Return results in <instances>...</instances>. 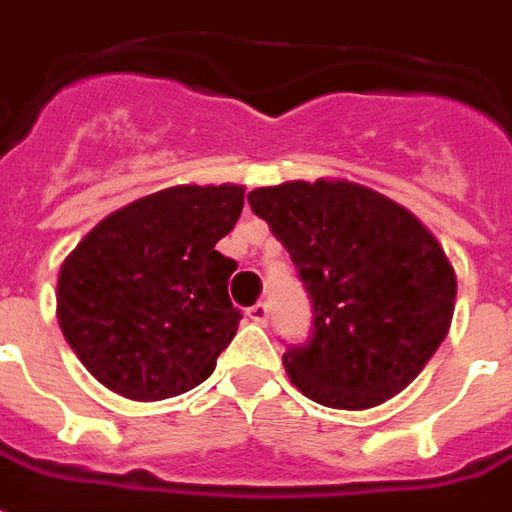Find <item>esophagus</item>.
I'll use <instances>...</instances> for the list:
<instances>
[{
  "mask_svg": "<svg viewBox=\"0 0 512 512\" xmlns=\"http://www.w3.org/2000/svg\"><path fill=\"white\" fill-rule=\"evenodd\" d=\"M248 320L256 322V325H267V320H270V308H267V303H256L253 308H248Z\"/></svg>",
  "mask_w": 512,
  "mask_h": 512,
  "instance_id": "obj_1",
  "label": "esophagus"
}]
</instances>
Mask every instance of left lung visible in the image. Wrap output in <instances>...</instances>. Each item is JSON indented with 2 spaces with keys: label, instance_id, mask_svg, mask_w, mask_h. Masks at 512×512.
<instances>
[{
  "label": "left lung",
  "instance_id": "left-lung-1",
  "mask_svg": "<svg viewBox=\"0 0 512 512\" xmlns=\"http://www.w3.org/2000/svg\"><path fill=\"white\" fill-rule=\"evenodd\" d=\"M289 250L314 306L311 342L284 353L308 400L366 411L411 383L444 342L458 278L433 231L383 192L347 179L248 192Z\"/></svg>",
  "mask_w": 512,
  "mask_h": 512
}]
</instances>
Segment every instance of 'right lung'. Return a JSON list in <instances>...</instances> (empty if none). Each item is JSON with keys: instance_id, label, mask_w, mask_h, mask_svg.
<instances>
[{"instance_id": "1", "label": "right lung", "mask_w": 512, "mask_h": 512, "mask_svg": "<svg viewBox=\"0 0 512 512\" xmlns=\"http://www.w3.org/2000/svg\"><path fill=\"white\" fill-rule=\"evenodd\" d=\"M242 184H179L112 212L65 256L57 322L101 386L157 402L204 383L242 320L237 262L215 245L237 226Z\"/></svg>"}]
</instances>
